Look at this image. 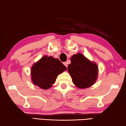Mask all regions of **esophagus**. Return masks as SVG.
<instances>
[{"instance_id": "esophagus-1", "label": "esophagus", "mask_w": 126, "mask_h": 126, "mask_svg": "<svg viewBox=\"0 0 126 126\" xmlns=\"http://www.w3.org/2000/svg\"><path fill=\"white\" fill-rule=\"evenodd\" d=\"M63 64H64V65L65 67H67V66H68V64H67V62H64V63H63Z\"/></svg>"}]
</instances>
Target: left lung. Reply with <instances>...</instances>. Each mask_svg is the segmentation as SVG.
Segmentation results:
<instances>
[{
  "label": "left lung",
  "instance_id": "1",
  "mask_svg": "<svg viewBox=\"0 0 126 126\" xmlns=\"http://www.w3.org/2000/svg\"><path fill=\"white\" fill-rule=\"evenodd\" d=\"M68 71L73 83L80 89L90 87L95 82L97 77V65L91 62L80 53L73 55Z\"/></svg>",
  "mask_w": 126,
  "mask_h": 126
}]
</instances>
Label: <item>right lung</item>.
<instances>
[{
	"instance_id": "obj_1",
	"label": "right lung",
	"mask_w": 126,
	"mask_h": 126,
	"mask_svg": "<svg viewBox=\"0 0 126 126\" xmlns=\"http://www.w3.org/2000/svg\"><path fill=\"white\" fill-rule=\"evenodd\" d=\"M66 69L58 59L44 56L32 67V81L41 89H48L54 83L57 76Z\"/></svg>"
}]
</instances>
